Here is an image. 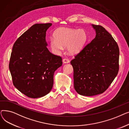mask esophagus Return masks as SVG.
<instances>
[{
	"label": "esophagus",
	"instance_id": "obj_1",
	"mask_svg": "<svg viewBox=\"0 0 129 129\" xmlns=\"http://www.w3.org/2000/svg\"><path fill=\"white\" fill-rule=\"evenodd\" d=\"M70 62V60L69 59H67V58H64L63 59V62L64 63H65V64H66V63H69Z\"/></svg>",
	"mask_w": 129,
	"mask_h": 129
}]
</instances>
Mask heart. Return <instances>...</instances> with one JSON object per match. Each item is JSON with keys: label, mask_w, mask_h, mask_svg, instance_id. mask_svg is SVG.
I'll return each instance as SVG.
<instances>
[{"label": "heart", "mask_w": 129, "mask_h": 129, "mask_svg": "<svg viewBox=\"0 0 129 129\" xmlns=\"http://www.w3.org/2000/svg\"><path fill=\"white\" fill-rule=\"evenodd\" d=\"M54 38L50 40L52 50L59 53L66 47L72 54L79 53L86 41L87 34L84 29H75L69 28H59L54 33Z\"/></svg>", "instance_id": "1"}]
</instances>
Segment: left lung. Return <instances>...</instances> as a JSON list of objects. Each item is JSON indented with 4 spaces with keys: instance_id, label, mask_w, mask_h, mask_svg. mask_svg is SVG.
Instances as JSON below:
<instances>
[{
    "instance_id": "left-lung-1",
    "label": "left lung",
    "mask_w": 129,
    "mask_h": 129,
    "mask_svg": "<svg viewBox=\"0 0 129 129\" xmlns=\"http://www.w3.org/2000/svg\"><path fill=\"white\" fill-rule=\"evenodd\" d=\"M96 37L72 59L74 85L80 95L92 96L103 93L119 71V49L104 27L92 24Z\"/></svg>"
}]
</instances>
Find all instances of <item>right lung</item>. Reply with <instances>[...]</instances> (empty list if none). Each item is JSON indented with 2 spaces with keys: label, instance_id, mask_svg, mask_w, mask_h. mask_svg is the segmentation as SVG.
Listing matches in <instances>:
<instances>
[{
  "label": "right lung",
  "instance_id": "right-lung-1",
  "mask_svg": "<svg viewBox=\"0 0 129 129\" xmlns=\"http://www.w3.org/2000/svg\"><path fill=\"white\" fill-rule=\"evenodd\" d=\"M52 23H37L13 44L9 68L13 85L32 98L43 97L51 90L55 71L62 58L47 48L46 32Z\"/></svg>",
  "mask_w": 129,
  "mask_h": 129
}]
</instances>
